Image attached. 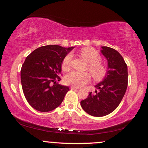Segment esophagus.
<instances>
[{
	"mask_svg": "<svg viewBox=\"0 0 148 148\" xmlns=\"http://www.w3.org/2000/svg\"><path fill=\"white\" fill-rule=\"evenodd\" d=\"M79 88L78 87H75V86H71V90H79Z\"/></svg>",
	"mask_w": 148,
	"mask_h": 148,
	"instance_id": "34e87169",
	"label": "esophagus"
}]
</instances>
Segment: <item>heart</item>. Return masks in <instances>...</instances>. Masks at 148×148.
Instances as JSON below:
<instances>
[{
    "label": "heart",
    "mask_w": 148,
    "mask_h": 148,
    "mask_svg": "<svg viewBox=\"0 0 148 148\" xmlns=\"http://www.w3.org/2000/svg\"><path fill=\"white\" fill-rule=\"evenodd\" d=\"M81 55L89 63V70L94 79L97 80L102 79L106 75L107 69L106 66L99 61L100 55L96 49L92 48H84L80 51ZM71 54H68L64 56L62 62V68L64 71H68L71 68ZM91 75L88 72H80L73 71L66 75L64 80L66 84L73 85L76 87L84 86L90 81Z\"/></svg>",
    "instance_id": "b5f03b06"
}]
</instances>
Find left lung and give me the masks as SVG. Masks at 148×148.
<instances>
[{
    "instance_id": "obj_1",
    "label": "left lung",
    "mask_w": 148,
    "mask_h": 148,
    "mask_svg": "<svg viewBox=\"0 0 148 148\" xmlns=\"http://www.w3.org/2000/svg\"><path fill=\"white\" fill-rule=\"evenodd\" d=\"M100 50L108 62L106 75L96 84V94L90 92L88 98L81 101V106L88 114L100 117L113 112L120 104L128 84L127 66L118 51L102 46Z\"/></svg>"
}]
</instances>
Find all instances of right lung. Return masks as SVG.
Wrapping results in <instances>:
<instances>
[{"mask_svg":"<svg viewBox=\"0 0 148 148\" xmlns=\"http://www.w3.org/2000/svg\"><path fill=\"white\" fill-rule=\"evenodd\" d=\"M74 47L58 45L41 46L25 58L21 70L23 94L28 103L40 112H49L61 104L68 86L56 84L60 81L64 56Z\"/></svg>","mask_w":148,"mask_h":148,"instance_id":"1","label":"right lung"}]
</instances>
